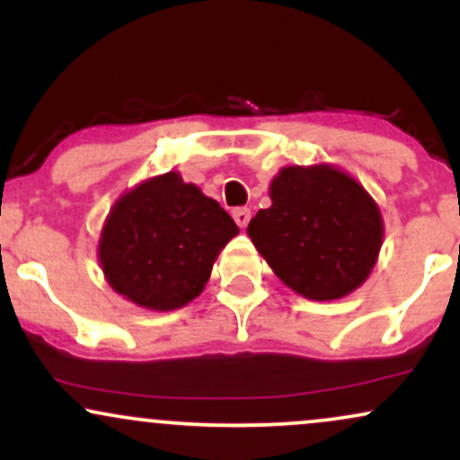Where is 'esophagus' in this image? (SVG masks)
<instances>
[{"label":"esophagus","instance_id":"1","mask_svg":"<svg viewBox=\"0 0 460 460\" xmlns=\"http://www.w3.org/2000/svg\"><path fill=\"white\" fill-rule=\"evenodd\" d=\"M234 220L237 223V226H240V229H244V226L248 225V220H251V209H248V208H235L234 209Z\"/></svg>","mask_w":460,"mask_h":460}]
</instances>
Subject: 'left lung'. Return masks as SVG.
I'll use <instances>...</instances> for the list:
<instances>
[{"label": "left lung", "mask_w": 460, "mask_h": 460, "mask_svg": "<svg viewBox=\"0 0 460 460\" xmlns=\"http://www.w3.org/2000/svg\"><path fill=\"white\" fill-rule=\"evenodd\" d=\"M270 199L246 234L288 288L335 300L366 281L381 251L383 216L361 183L329 164L285 166Z\"/></svg>", "instance_id": "8db88e82"}]
</instances>
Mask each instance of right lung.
I'll return each instance as SVG.
<instances>
[{"label": "right lung", "instance_id": "obj_1", "mask_svg": "<svg viewBox=\"0 0 460 460\" xmlns=\"http://www.w3.org/2000/svg\"><path fill=\"white\" fill-rule=\"evenodd\" d=\"M237 234L214 199L183 183L179 172H166L116 200L99 240V261L120 296L172 311L203 292L216 257Z\"/></svg>", "mask_w": 460, "mask_h": 460}]
</instances>
